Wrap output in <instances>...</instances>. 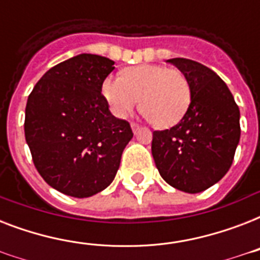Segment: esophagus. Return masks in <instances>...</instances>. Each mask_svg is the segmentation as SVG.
<instances>
[{
  "label": "esophagus",
  "mask_w": 260,
  "mask_h": 260,
  "mask_svg": "<svg viewBox=\"0 0 260 260\" xmlns=\"http://www.w3.org/2000/svg\"><path fill=\"white\" fill-rule=\"evenodd\" d=\"M131 128L134 131V134H138L139 131L142 129V126L139 125V124H136V122H132V124H131Z\"/></svg>",
  "instance_id": "obj_1"
}]
</instances>
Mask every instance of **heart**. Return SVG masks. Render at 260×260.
Wrapping results in <instances>:
<instances>
[{
  "label": "heart",
  "instance_id": "1",
  "mask_svg": "<svg viewBox=\"0 0 260 260\" xmlns=\"http://www.w3.org/2000/svg\"><path fill=\"white\" fill-rule=\"evenodd\" d=\"M102 95L110 112L126 117L140 101L147 118L158 126L177 124L190 105V82L181 70L159 64H142L122 71L121 78L106 77Z\"/></svg>",
  "mask_w": 260,
  "mask_h": 260
}]
</instances>
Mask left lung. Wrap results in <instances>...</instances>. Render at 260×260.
I'll return each instance as SVG.
<instances>
[{
    "label": "left lung",
    "instance_id": "1",
    "mask_svg": "<svg viewBox=\"0 0 260 260\" xmlns=\"http://www.w3.org/2000/svg\"><path fill=\"white\" fill-rule=\"evenodd\" d=\"M167 62L187 77L191 100L177 125L154 131L151 151L169 185L200 193L230 170L240 140V112L225 82L213 70L185 58Z\"/></svg>",
    "mask_w": 260,
    "mask_h": 260
}]
</instances>
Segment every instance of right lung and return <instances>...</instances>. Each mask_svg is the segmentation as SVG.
Instances as JSON below:
<instances>
[{"label":"right lung","instance_id":"1","mask_svg":"<svg viewBox=\"0 0 260 260\" xmlns=\"http://www.w3.org/2000/svg\"><path fill=\"white\" fill-rule=\"evenodd\" d=\"M113 64L100 55H77L47 71L26 101L24 131L35 167L71 197L106 189L134 136L129 122L114 117L101 94Z\"/></svg>","mask_w":260,"mask_h":260}]
</instances>
